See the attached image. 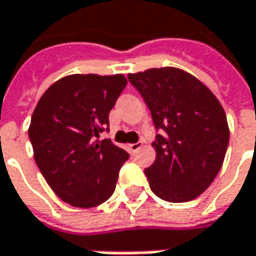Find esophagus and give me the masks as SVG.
Returning <instances> with one entry per match:
<instances>
[{
    "mask_svg": "<svg viewBox=\"0 0 256 256\" xmlns=\"http://www.w3.org/2000/svg\"><path fill=\"white\" fill-rule=\"evenodd\" d=\"M142 148V142H138V143H130L128 146V149L132 152V154H134V152H138L139 149Z\"/></svg>",
    "mask_w": 256,
    "mask_h": 256,
    "instance_id": "esophagus-1",
    "label": "esophagus"
}]
</instances>
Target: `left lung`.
<instances>
[{
  "mask_svg": "<svg viewBox=\"0 0 256 256\" xmlns=\"http://www.w3.org/2000/svg\"><path fill=\"white\" fill-rule=\"evenodd\" d=\"M152 114L155 162L144 170L150 190L170 203L191 202L222 168L229 144L223 107L197 78L176 68L128 74Z\"/></svg>",
  "mask_w": 256,
  "mask_h": 256,
  "instance_id": "left-lung-1",
  "label": "left lung"
}]
</instances>
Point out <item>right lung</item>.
Returning a JSON list of instances; mask_svg holds the SVG:
<instances>
[{
  "mask_svg": "<svg viewBox=\"0 0 256 256\" xmlns=\"http://www.w3.org/2000/svg\"><path fill=\"white\" fill-rule=\"evenodd\" d=\"M123 75H69L38 100L28 138L38 170L54 194L74 207L90 208L113 196L128 154L100 140L108 114L126 88Z\"/></svg>",
  "mask_w": 256,
  "mask_h": 256,
  "instance_id": "obj_1",
  "label": "right lung"
}]
</instances>
